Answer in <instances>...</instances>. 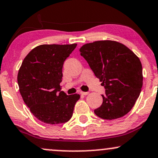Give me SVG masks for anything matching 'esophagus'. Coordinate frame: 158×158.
I'll use <instances>...</instances> for the list:
<instances>
[{
    "label": "esophagus",
    "instance_id": "34e87169",
    "mask_svg": "<svg viewBox=\"0 0 158 158\" xmlns=\"http://www.w3.org/2000/svg\"><path fill=\"white\" fill-rule=\"evenodd\" d=\"M80 94H81V95H88V94H89V93H88V92H83V91H81Z\"/></svg>",
    "mask_w": 158,
    "mask_h": 158
}]
</instances>
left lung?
Returning a JSON list of instances; mask_svg holds the SVG:
<instances>
[{"label":"left lung","instance_id":"left-lung-1","mask_svg":"<svg viewBox=\"0 0 158 158\" xmlns=\"http://www.w3.org/2000/svg\"><path fill=\"white\" fill-rule=\"evenodd\" d=\"M106 94L94 113L104 119L120 118L135 106L143 86V69L139 58L124 44L105 40L84 44L79 49Z\"/></svg>","mask_w":158,"mask_h":158}]
</instances>
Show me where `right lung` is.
Wrapping results in <instances>:
<instances>
[{
    "mask_svg": "<svg viewBox=\"0 0 158 158\" xmlns=\"http://www.w3.org/2000/svg\"><path fill=\"white\" fill-rule=\"evenodd\" d=\"M73 44H42L29 52L18 73L23 102L41 122L61 124L72 117L79 94L67 95L61 90L65 59L77 47Z\"/></svg>",
    "mask_w": 158,
    "mask_h": 158,
    "instance_id": "obj_1",
    "label": "right lung"
}]
</instances>
